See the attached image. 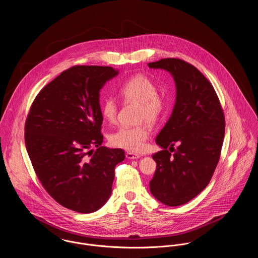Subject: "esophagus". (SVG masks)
<instances>
[{
    "instance_id": "1",
    "label": "esophagus",
    "mask_w": 258,
    "mask_h": 258,
    "mask_svg": "<svg viewBox=\"0 0 258 258\" xmlns=\"http://www.w3.org/2000/svg\"><path fill=\"white\" fill-rule=\"evenodd\" d=\"M126 158L129 159V160H137V159L141 158V156L137 155V154H134V153H131V152H128L126 154Z\"/></svg>"
}]
</instances>
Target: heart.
Here are the masks:
<instances>
[{"label":"heart","mask_w":258,"mask_h":258,"mask_svg":"<svg viewBox=\"0 0 258 258\" xmlns=\"http://www.w3.org/2000/svg\"><path fill=\"white\" fill-rule=\"evenodd\" d=\"M119 94L126 102L139 103L138 117L140 121L156 123L166 108L167 101L158 93V87L150 78L136 75L127 80L119 89ZM117 103L107 98L101 105V113L107 122H114L117 116ZM150 132L146 125L122 126L110 135L111 145L129 152L138 153L145 147Z\"/></svg>","instance_id":"b5f03b06"}]
</instances>
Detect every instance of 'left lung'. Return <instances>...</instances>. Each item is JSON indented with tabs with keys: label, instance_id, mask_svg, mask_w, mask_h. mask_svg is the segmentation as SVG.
<instances>
[{
	"label": "left lung",
	"instance_id": "left-lung-1",
	"mask_svg": "<svg viewBox=\"0 0 258 258\" xmlns=\"http://www.w3.org/2000/svg\"><path fill=\"white\" fill-rule=\"evenodd\" d=\"M148 66L169 72L176 83L174 109L156 138L162 150L152 156L157 169L150 190L162 204L177 207L210 183L221 156L224 115L212 83L190 63L164 58ZM175 144L179 146L172 155L166 148Z\"/></svg>",
	"mask_w": 258,
	"mask_h": 258
}]
</instances>
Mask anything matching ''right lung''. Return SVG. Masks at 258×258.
Wrapping results in <instances>:
<instances>
[{
    "mask_svg": "<svg viewBox=\"0 0 258 258\" xmlns=\"http://www.w3.org/2000/svg\"><path fill=\"white\" fill-rule=\"evenodd\" d=\"M117 74L97 66L64 71L39 91L26 121V147L38 180L59 205L77 213L105 205L115 166L125 159L123 150L101 146L99 92Z\"/></svg>",
    "mask_w": 258,
    "mask_h": 258,
    "instance_id": "add662e5",
    "label": "right lung"
}]
</instances>
